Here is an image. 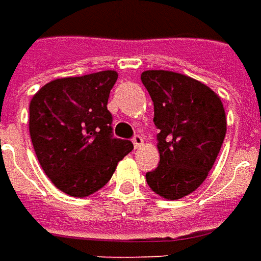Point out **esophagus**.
I'll return each mask as SVG.
<instances>
[{"label":"esophagus","mask_w":261,"mask_h":261,"mask_svg":"<svg viewBox=\"0 0 261 261\" xmlns=\"http://www.w3.org/2000/svg\"><path fill=\"white\" fill-rule=\"evenodd\" d=\"M132 142H134L135 149H139V147H142V146H143V138H142L140 135H135Z\"/></svg>","instance_id":"1"}]
</instances>
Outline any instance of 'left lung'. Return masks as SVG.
<instances>
[{
  "instance_id": "1",
  "label": "left lung",
  "mask_w": 261,
  "mask_h": 261,
  "mask_svg": "<svg viewBox=\"0 0 261 261\" xmlns=\"http://www.w3.org/2000/svg\"><path fill=\"white\" fill-rule=\"evenodd\" d=\"M140 80L154 105L160 162L146 181L174 201L194 193L215 163L226 135V115L215 91L188 75L147 70Z\"/></svg>"
}]
</instances>
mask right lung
Instances as JSON below:
<instances>
[{
	"label": "right lung",
	"mask_w": 261,
	"mask_h": 261,
	"mask_svg": "<svg viewBox=\"0 0 261 261\" xmlns=\"http://www.w3.org/2000/svg\"><path fill=\"white\" fill-rule=\"evenodd\" d=\"M114 70L47 83L29 104V134L39 163L55 186L75 198L97 193L134 145L112 138L107 108Z\"/></svg>",
	"instance_id": "1"
}]
</instances>
